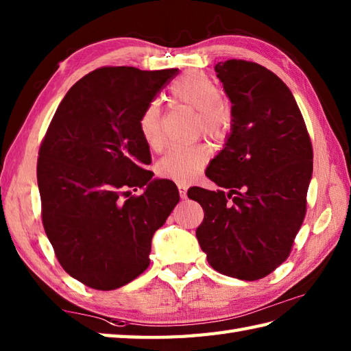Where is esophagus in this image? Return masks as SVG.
<instances>
[{
    "label": "esophagus",
    "instance_id": "obj_1",
    "mask_svg": "<svg viewBox=\"0 0 351 351\" xmlns=\"http://www.w3.org/2000/svg\"><path fill=\"white\" fill-rule=\"evenodd\" d=\"M187 185L185 184H178V190H180V196H181V199H185L187 197Z\"/></svg>",
    "mask_w": 351,
    "mask_h": 351
}]
</instances>
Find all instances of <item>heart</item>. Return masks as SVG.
Listing matches in <instances>:
<instances>
[{
  "instance_id": "b5f03b06",
  "label": "heart",
  "mask_w": 351,
  "mask_h": 351,
  "mask_svg": "<svg viewBox=\"0 0 351 351\" xmlns=\"http://www.w3.org/2000/svg\"><path fill=\"white\" fill-rule=\"evenodd\" d=\"M170 93L176 101L197 111L200 128L206 137L217 141L226 138L232 128V108L220 98V87L210 75L199 71L185 73L171 84ZM138 130L141 138L154 151L162 146L161 111L156 104H149L143 110ZM210 158L211 151L206 145L176 146L156 162V173L164 180L189 184L196 180Z\"/></svg>"
}]
</instances>
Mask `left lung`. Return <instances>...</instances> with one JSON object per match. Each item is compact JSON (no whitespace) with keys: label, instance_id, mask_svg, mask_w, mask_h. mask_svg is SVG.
<instances>
[{"label":"left lung","instance_id":"obj_1","mask_svg":"<svg viewBox=\"0 0 351 351\" xmlns=\"http://www.w3.org/2000/svg\"><path fill=\"white\" fill-rule=\"evenodd\" d=\"M214 69L232 102V128L206 176L229 191L189 190L205 213L196 237L214 270L258 280L289 256L314 154L300 108L276 73L235 58Z\"/></svg>","mask_w":351,"mask_h":351}]
</instances>
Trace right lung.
<instances>
[{
	"label": "right lung",
	"instance_id": "1",
	"mask_svg": "<svg viewBox=\"0 0 351 351\" xmlns=\"http://www.w3.org/2000/svg\"><path fill=\"white\" fill-rule=\"evenodd\" d=\"M178 69H96L73 84L39 149L42 221L58 263L93 289L121 288L149 267L152 237L180 202L152 180L143 110ZM145 188L143 195L130 191Z\"/></svg>",
	"mask_w": 351,
	"mask_h": 351
}]
</instances>
